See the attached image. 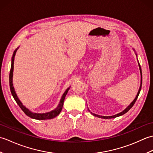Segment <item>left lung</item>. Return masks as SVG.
I'll return each mask as SVG.
<instances>
[{"label":"left lung","mask_w":153,"mask_h":153,"mask_svg":"<svg viewBox=\"0 0 153 153\" xmlns=\"http://www.w3.org/2000/svg\"><path fill=\"white\" fill-rule=\"evenodd\" d=\"M134 51H135L134 49ZM136 56H137V54H136ZM138 64H139V70H140V73H141V85H140V87H139V91H138V93H137V95H136L135 99H134V100H133V102H132L130 104V105H129L128 107H127V108H126L124 110H123V111L121 112L120 113L117 114H116V115L110 116H100V115H98V114H95L92 113L91 112V113L93 116H97V117H99V118H104V119L114 118H116V117H118V116H122V115H123V114H126L127 112H128L129 110H130V108H132V106L134 105V104H135V101H136V100H137V97H138V96H139V93H140V91H141V85H142V71H141V66H140V64H139V63H138ZM89 111L90 112V110H89Z\"/></svg>","instance_id":"obj_1"}]
</instances>
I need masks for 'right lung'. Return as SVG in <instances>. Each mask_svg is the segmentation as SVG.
I'll return each instance as SVG.
<instances>
[{
    "label": "right lung",
    "mask_w": 153,
    "mask_h": 153,
    "mask_svg": "<svg viewBox=\"0 0 153 153\" xmlns=\"http://www.w3.org/2000/svg\"><path fill=\"white\" fill-rule=\"evenodd\" d=\"M18 49V48H16V49L14 51V53H13L12 57L11 68H10V75H9L10 88V91H11V93H12L13 97H14V99L16 100V102H17L19 106L20 107L21 109L23 110V111H24V112L25 114H26L27 116L30 117V118H31L36 119V120H48V119H52V118H55V117L59 114L61 112L62 109L65 97H66V95H67L68 90L70 89V87H68V88L66 91H65V92L64 93L63 95H62V98L60 100L59 105H58V106L54 110H52V111H51V112H46V113H34V112H32L31 111H30V110L28 108H27L24 105H23V104L18 99L17 95H16L14 87H13L12 77H13V70H14V57H15V55L16 53V51H17Z\"/></svg>",
    "instance_id": "obj_1"
}]
</instances>
